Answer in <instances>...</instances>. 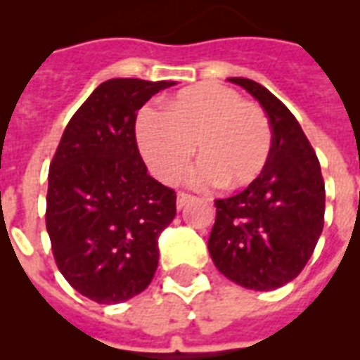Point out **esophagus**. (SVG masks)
Masks as SVG:
<instances>
[{"label": "esophagus", "mask_w": 360, "mask_h": 360, "mask_svg": "<svg viewBox=\"0 0 360 360\" xmlns=\"http://www.w3.org/2000/svg\"><path fill=\"white\" fill-rule=\"evenodd\" d=\"M191 202H194V196H191V194H185V192L177 194V209H185Z\"/></svg>", "instance_id": "esophagus-1"}]
</instances>
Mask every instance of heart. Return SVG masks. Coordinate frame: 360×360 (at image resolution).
<instances>
[{"label":"heart","mask_w":360,"mask_h":360,"mask_svg":"<svg viewBox=\"0 0 360 360\" xmlns=\"http://www.w3.org/2000/svg\"><path fill=\"white\" fill-rule=\"evenodd\" d=\"M136 140L153 174L166 185H175L188 172L196 146L202 168L194 183H220L228 191L254 185L273 147L262 110L220 84L183 89L168 98L166 114L143 108L136 120Z\"/></svg>","instance_id":"heart-1"}]
</instances>
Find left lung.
<instances>
[{
  "instance_id": "1",
  "label": "left lung",
  "mask_w": 360,
  "mask_h": 360,
  "mask_svg": "<svg viewBox=\"0 0 360 360\" xmlns=\"http://www.w3.org/2000/svg\"><path fill=\"white\" fill-rule=\"evenodd\" d=\"M262 104L273 130L263 175L217 200L209 236L214 267L246 290L271 291L301 273L323 231L325 183L318 157L290 110L248 78H228Z\"/></svg>"
}]
</instances>
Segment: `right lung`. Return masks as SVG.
Masks as SVG:
<instances>
[{
	"mask_svg": "<svg viewBox=\"0 0 360 360\" xmlns=\"http://www.w3.org/2000/svg\"><path fill=\"white\" fill-rule=\"evenodd\" d=\"M175 82L112 78L76 110L48 172L46 230L65 280L98 304L151 284L175 192L147 174L136 112Z\"/></svg>",
	"mask_w": 360,
	"mask_h": 360,
	"instance_id": "right-lung-1",
	"label": "right lung"
}]
</instances>
